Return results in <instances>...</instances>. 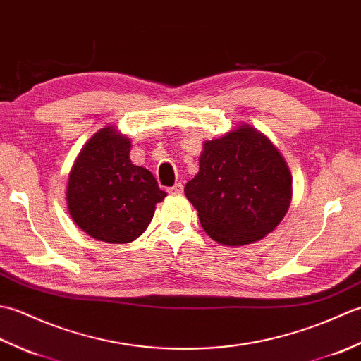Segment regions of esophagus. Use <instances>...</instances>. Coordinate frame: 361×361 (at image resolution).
<instances>
[{"label":"esophagus","instance_id":"1","mask_svg":"<svg viewBox=\"0 0 361 361\" xmlns=\"http://www.w3.org/2000/svg\"><path fill=\"white\" fill-rule=\"evenodd\" d=\"M169 194L172 195H181L183 194V185L181 183H176L172 188H169Z\"/></svg>","mask_w":361,"mask_h":361}]
</instances>
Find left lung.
Instances as JSON below:
<instances>
[{
	"mask_svg": "<svg viewBox=\"0 0 361 361\" xmlns=\"http://www.w3.org/2000/svg\"><path fill=\"white\" fill-rule=\"evenodd\" d=\"M185 194L212 240L242 247L281 224L291 202V173L271 141L242 124L203 144L200 169Z\"/></svg>",
	"mask_w": 361,
	"mask_h": 361,
	"instance_id": "8db88e82",
	"label": "left lung"
}]
</instances>
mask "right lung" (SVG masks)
<instances>
[{
    "instance_id": "obj_1",
    "label": "right lung",
    "mask_w": 361,
    "mask_h": 361,
    "mask_svg": "<svg viewBox=\"0 0 361 361\" xmlns=\"http://www.w3.org/2000/svg\"><path fill=\"white\" fill-rule=\"evenodd\" d=\"M132 142L109 126L83 145L70 172L66 203L71 219L96 240L128 243L137 239L163 202L155 176L130 161Z\"/></svg>"
}]
</instances>
